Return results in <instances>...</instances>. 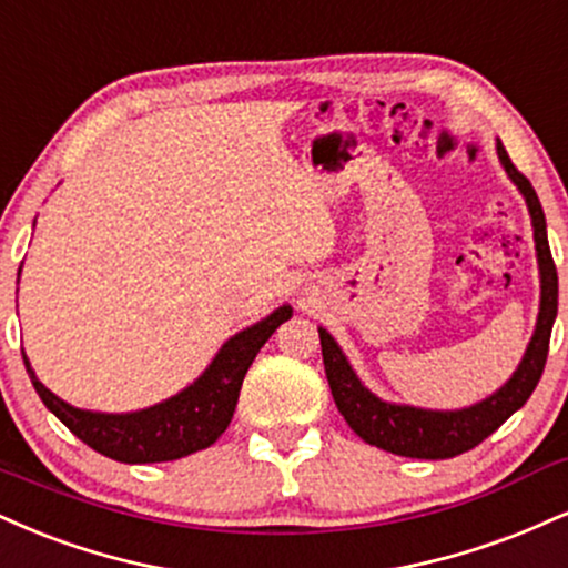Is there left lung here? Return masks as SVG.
<instances>
[{"label": "left lung", "mask_w": 568, "mask_h": 568, "mask_svg": "<svg viewBox=\"0 0 568 568\" xmlns=\"http://www.w3.org/2000/svg\"><path fill=\"white\" fill-rule=\"evenodd\" d=\"M497 155H500L505 172L518 184V190L526 197V206H529L531 224H535L539 277H542V298H539L535 336H531L529 349H526L514 378L500 392L491 394L489 399L479 402V405L455 409V413L388 405V402H381L378 396H373L359 384L336 341L331 338V333L320 327L325 375L327 384H331L333 399H336V407L359 439L375 444V447L386 449V453L418 457V460H447V457L468 453V449L479 447L487 436L495 434L518 407H524L526 399L537 388L539 378H542L545 359H548L550 349L552 320H556L558 312V272L556 264H552L548 232H545V214L535 187L514 166V161L508 159L503 142H497Z\"/></svg>", "instance_id": "8db88e82"}]
</instances>
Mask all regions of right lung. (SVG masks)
<instances>
[{
	"mask_svg": "<svg viewBox=\"0 0 568 568\" xmlns=\"http://www.w3.org/2000/svg\"><path fill=\"white\" fill-rule=\"evenodd\" d=\"M291 306H280L262 323L237 333L222 346L209 371L193 386L142 413L105 415L65 405L33 375L26 354L23 362L33 388L52 409L54 418L63 420L68 432L98 449L100 455L119 463L180 460L184 455L211 447L227 432L251 362L266 344V338L291 317Z\"/></svg>",
	"mask_w": 568,
	"mask_h": 568,
	"instance_id": "1",
	"label": "right lung"
}]
</instances>
